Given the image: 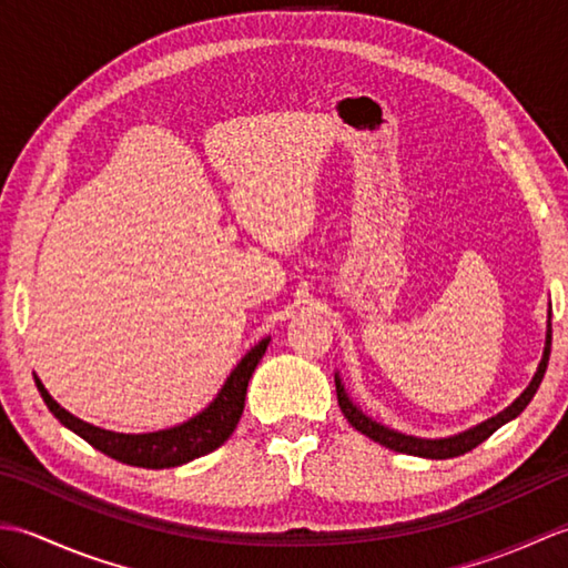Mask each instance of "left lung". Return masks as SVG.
Masks as SVG:
<instances>
[{
    "label": "left lung",
    "mask_w": 568,
    "mask_h": 568,
    "mask_svg": "<svg viewBox=\"0 0 568 568\" xmlns=\"http://www.w3.org/2000/svg\"><path fill=\"white\" fill-rule=\"evenodd\" d=\"M549 354H551V312H549V322H547V342H545V354H541V361L537 366V373L532 383L527 385V388L523 390V395L517 397V400L513 405H508L503 409V413H498L496 417H490L486 422H480V425L470 427L462 434H454V437H446V439H419V437H409V434H403V432H395L390 427L381 425V422L371 419L368 415L361 413V409L352 403V397L346 395L344 385H342V378L334 376V383H336V400H339V407L344 417L348 419V425H352L354 429H358L361 434H366L368 439L383 444L385 449H393V452H400V454H409V456H422V458H454V456H462L470 449H476L478 444H484L493 432L500 429L505 422L515 419L517 415L523 413V409L529 405V400H532L541 378H545L547 373V364H549Z\"/></svg>",
    "instance_id": "8db88e82"
}]
</instances>
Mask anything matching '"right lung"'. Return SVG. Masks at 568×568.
Returning <instances> with one entry per match:
<instances>
[{"label":"right lung","instance_id":"add662e5","mask_svg":"<svg viewBox=\"0 0 568 568\" xmlns=\"http://www.w3.org/2000/svg\"><path fill=\"white\" fill-rule=\"evenodd\" d=\"M268 342L271 339L265 336V339H261L244 358L239 361L236 368L229 373L222 390L216 393L214 400L204 407L200 415L183 422V425L161 429V432L119 434L110 429H100L78 419L75 415H70L65 407H60L53 397L48 395V390L43 388V383L39 378H36V388H39L48 409H51V413L60 419V425H65L68 429L75 432L78 437L92 444L94 449H100L102 454L112 456L116 462L129 464V466L173 468V466H183L192 462V458H200L204 454L220 449V446L232 437V432L239 425V417L244 413L248 381L253 376V371H256L258 361L263 358L265 348H268Z\"/></svg>","mask_w":568,"mask_h":568}]
</instances>
